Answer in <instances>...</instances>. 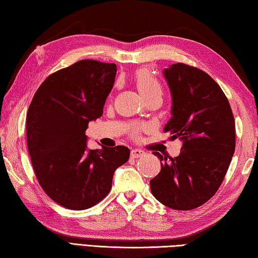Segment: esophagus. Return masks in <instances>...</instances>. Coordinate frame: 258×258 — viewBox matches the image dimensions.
<instances>
[{
    "label": "esophagus",
    "instance_id": "1",
    "mask_svg": "<svg viewBox=\"0 0 258 258\" xmlns=\"http://www.w3.org/2000/svg\"><path fill=\"white\" fill-rule=\"evenodd\" d=\"M144 154V152L142 150H138V148H134L132 150V157L133 159H138Z\"/></svg>",
    "mask_w": 258,
    "mask_h": 258
}]
</instances>
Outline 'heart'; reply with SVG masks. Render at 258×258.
Listing matches in <instances>:
<instances>
[{
  "mask_svg": "<svg viewBox=\"0 0 258 258\" xmlns=\"http://www.w3.org/2000/svg\"><path fill=\"white\" fill-rule=\"evenodd\" d=\"M135 81H136L137 88L143 97H145L146 95L151 93L161 92V86L159 80H157L148 70L144 69L137 71L136 75H135ZM141 128V125H135L132 130L133 135H137Z\"/></svg>",
  "mask_w": 258,
  "mask_h": 258,
  "instance_id": "1",
  "label": "heart"
}]
</instances>
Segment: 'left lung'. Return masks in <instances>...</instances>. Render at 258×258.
Listing matches in <instances>:
<instances>
[{"mask_svg":"<svg viewBox=\"0 0 258 258\" xmlns=\"http://www.w3.org/2000/svg\"><path fill=\"white\" fill-rule=\"evenodd\" d=\"M172 95L171 119L164 126L182 147L179 156L163 157L151 180L157 201L173 210L188 211L215 195L236 148V126L227 96L201 69L175 63L163 71Z\"/></svg>","mask_w":258,"mask_h":258,"instance_id":"1","label":"left lung"}]
</instances>
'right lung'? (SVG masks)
<instances>
[{
    "instance_id": "add662e5",
    "label": "right lung",
    "mask_w": 258,
    "mask_h": 258,
    "mask_svg": "<svg viewBox=\"0 0 258 258\" xmlns=\"http://www.w3.org/2000/svg\"><path fill=\"white\" fill-rule=\"evenodd\" d=\"M115 74L114 63L76 62L43 81L27 112V145L36 178L66 209L96 205L110 192L114 171L129 160L128 147L88 150L86 142V129L103 114Z\"/></svg>"
}]
</instances>
